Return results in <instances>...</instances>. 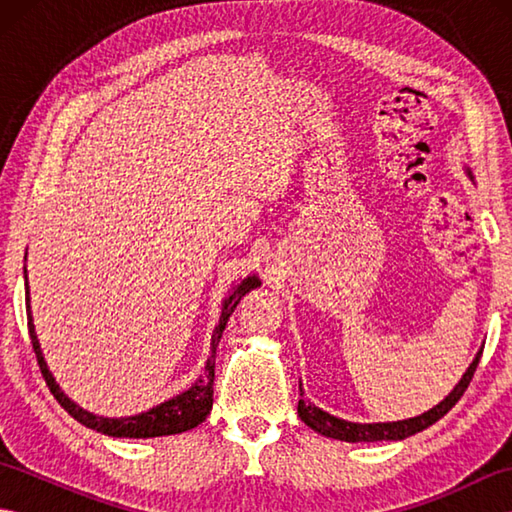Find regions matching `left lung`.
<instances>
[{
    "label": "left lung",
    "instance_id": "left-lung-1",
    "mask_svg": "<svg viewBox=\"0 0 512 512\" xmlns=\"http://www.w3.org/2000/svg\"><path fill=\"white\" fill-rule=\"evenodd\" d=\"M466 176L473 180L471 169H466ZM480 356H482V347H480V352L475 354L469 369H466V372L462 374L460 383L451 389V394L444 400H440L436 407H431L429 411L420 413V416H413V418H407V420H396V422H350V420L336 418V416H332V413L319 409L317 405H312L310 400L301 398L299 405H297L299 418L306 422L310 429L321 433V436L343 440V442L405 440V438L416 436V433L431 427L433 422H438L444 416V413H449L451 407H455V402L462 398L466 387H469V383H471V378L475 374V367H477V363H480ZM301 396H303V389H301Z\"/></svg>",
    "mask_w": 512,
    "mask_h": 512
}]
</instances>
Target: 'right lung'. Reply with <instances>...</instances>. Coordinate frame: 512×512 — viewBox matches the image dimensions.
I'll list each match as a JSON object with an SVG mask.
<instances>
[{
    "label": "right lung",
    "instance_id": "add662e5",
    "mask_svg": "<svg viewBox=\"0 0 512 512\" xmlns=\"http://www.w3.org/2000/svg\"><path fill=\"white\" fill-rule=\"evenodd\" d=\"M28 255V253H26ZM24 277H26V312H28V332H30V341L32 347H35L37 354V363L41 367V374L46 378V383L52 391V396L59 400V405L70 413V416L85 424L88 429H94L99 433H105V436L112 438H160V436H173V433H182L195 429L200 422L206 420V416L211 413L213 407V378H215V350L217 343L222 339V332L226 328L228 319L235 312L237 303L242 301L244 295H248L250 290H255L262 286L257 275H248L246 279L239 281L233 290L228 292V297L222 301V310H220V321H217L213 336H211V356L206 358L204 365V374L195 380V383L182 391V394L173 396L160 405L151 407L149 411L136 413V416H127V418H105V416H96V413H90L88 409H83L76 405L74 400L65 396V391L57 385L52 372L48 369L46 358H43L41 345L35 332V323H32V312H30V288H28V270L24 268Z\"/></svg>",
    "mask_w": 512,
    "mask_h": 512
}]
</instances>
